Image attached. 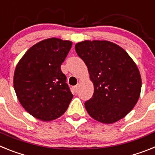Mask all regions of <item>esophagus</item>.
Returning a JSON list of instances; mask_svg holds the SVG:
<instances>
[{
	"label": "esophagus",
	"mask_w": 155,
	"mask_h": 155,
	"mask_svg": "<svg viewBox=\"0 0 155 155\" xmlns=\"http://www.w3.org/2000/svg\"><path fill=\"white\" fill-rule=\"evenodd\" d=\"M78 85L74 86V87H73V91H74V92L76 93L77 91H78Z\"/></svg>",
	"instance_id": "obj_1"
}]
</instances>
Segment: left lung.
<instances>
[{"instance_id":"8db88e82","label":"left lung","mask_w":155,"mask_h":155,"mask_svg":"<svg viewBox=\"0 0 155 155\" xmlns=\"http://www.w3.org/2000/svg\"><path fill=\"white\" fill-rule=\"evenodd\" d=\"M94 84V94L84 106L94 120L113 124L135 106L141 90V78L128 53L109 41L85 40L75 45Z\"/></svg>"}]
</instances>
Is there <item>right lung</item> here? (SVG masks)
<instances>
[{"label":"right lung","mask_w":155,"mask_h":155,"mask_svg":"<svg viewBox=\"0 0 155 155\" xmlns=\"http://www.w3.org/2000/svg\"><path fill=\"white\" fill-rule=\"evenodd\" d=\"M72 42L57 38L31 46L17 64L14 87L25 110L42 121L59 118L68 109L73 94L61 66Z\"/></svg>","instance_id":"right-lung-1"}]
</instances>
